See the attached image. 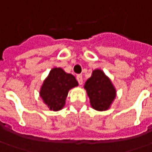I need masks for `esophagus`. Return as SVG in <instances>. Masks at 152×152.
Returning <instances> with one entry per match:
<instances>
[{"label":"esophagus","mask_w":152,"mask_h":152,"mask_svg":"<svg viewBox=\"0 0 152 152\" xmlns=\"http://www.w3.org/2000/svg\"><path fill=\"white\" fill-rule=\"evenodd\" d=\"M76 80L78 81V83L80 84V85H82V83H83V79H82V75H77L76 76Z\"/></svg>","instance_id":"esophagus-1"}]
</instances>
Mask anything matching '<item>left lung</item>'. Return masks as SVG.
<instances>
[{
    "instance_id": "obj_1",
    "label": "left lung",
    "mask_w": 152,
    "mask_h": 152,
    "mask_svg": "<svg viewBox=\"0 0 152 152\" xmlns=\"http://www.w3.org/2000/svg\"><path fill=\"white\" fill-rule=\"evenodd\" d=\"M84 87L92 107L98 111L107 110L116 97L114 86L101 70L92 71V76L86 81Z\"/></svg>"
}]
</instances>
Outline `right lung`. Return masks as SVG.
<instances>
[{
    "label": "right lung",
    "instance_id": "add662e5",
    "mask_svg": "<svg viewBox=\"0 0 152 152\" xmlns=\"http://www.w3.org/2000/svg\"><path fill=\"white\" fill-rule=\"evenodd\" d=\"M78 86L75 76L68 74L61 68L50 71L40 89V97L53 111H59L64 107L69 90Z\"/></svg>",
    "mask_w": 152,
    "mask_h": 152
}]
</instances>
